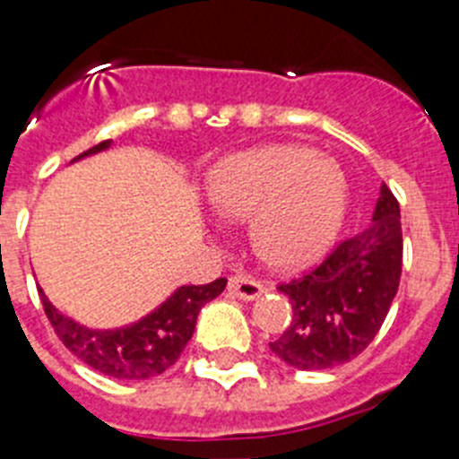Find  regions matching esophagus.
<instances>
[{
  "label": "esophagus",
  "instance_id": "esophagus-1",
  "mask_svg": "<svg viewBox=\"0 0 459 459\" xmlns=\"http://www.w3.org/2000/svg\"><path fill=\"white\" fill-rule=\"evenodd\" d=\"M229 290L230 295H235V298L251 302V299H255L264 293V286L259 284L257 280H253V277L235 275L229 280Z\"/></svg>",
  "mask_w": 459,
  "mask_h": 459
}]
</instances>
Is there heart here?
<instances>
[{
  "label": "heart",
  "mask_w": 459,
  "mask_h": 459,
  "mask_svg": "<svg viewBox=\"0 0 459 459\" xmlns=\"http://www.w3.org/2000/svg\"><path fill=\"white\" fill-rule=\"evenodd\" d=\"M226 220L251 217V244L275 271H302L328 253L342 229L349 182L333 157L298 143H266L221 160L208 182Z\"/></svg>",
  "instance_id": "obj_1"
}]
</instances>
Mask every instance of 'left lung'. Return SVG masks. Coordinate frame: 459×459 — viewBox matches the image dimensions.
Returning <instances> with one entry per match:
<instances>
[{
    "instance_id": "1",
    "label": "left lung",
    "mask_w": 459,
    "mask_h": 459,
    "mask_svg": "<svg viewBox=\"0 0 459 459\" xmlns=\"http://www.w3.org/2000/svg\"><path fill=\"white\" fill-rule=\"evenodd\" d=\"M400 275V204L382 184L371 226L337 244L307 275L277 286L289 295L293 322L268 346L299 371L351 362L382 328Z\"/></svg>"
}]
</instances>
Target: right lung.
<instances>
[{
    "label": "right lung",
    "mask_w": 459,
    "mask_h": 459,
    "mask_svg": "<svg viewBox=\"0 0 459 459\" xmlns=\"http://www.w3.org/2000/svg\"><path fill=\"white\" fill-rule=\"evenodd\" d=\"M108 146L110 140L97 143L77 155L75 160L95 155ZM224 289V277L204 286H179L161 307L148 313L140 322L124 328H113V331H95V328H86L73 322L71 317L62 316L48 302L41 289L39 298L44 304L46 317L53 324L57 337L82 362L95 371L110 375V377L148 379L164 373L166 368L178 362L184 346L193 337L202 307L215 299Z\"/></svg>",
    "instance_id": "1"
}]
</instances>
